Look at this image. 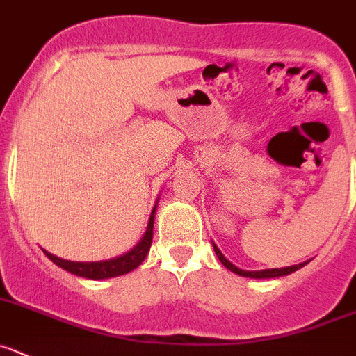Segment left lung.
<instances>
[{
	"mask_svg": "<svg viewBox=\"0 0 356 356\" xmlns=\"http://www.w3.org/2000/svg\"><path fill=\"white\" fill-rule=\"evenodd\" d=\"M212 245H213V250H216V255L219 257V261L222 262L224 266H226L227 270L233 271V273H236V275H240V277H247V278H278V277H285V275L294 273V271H298L299 268H302V266H306L309 262V261H305V262H301V264L287 266V268H271V270L245 271V270H240V268H238V266H234L231 261H227V259L224 257L222 252L219 250V247H217L213 241H212Z\"/></svg>",
	"mask_w": 356,
	"mask_h": 356,
	"instance_id": "8db88e82",
	"label": "left lung"
}]
</instances>
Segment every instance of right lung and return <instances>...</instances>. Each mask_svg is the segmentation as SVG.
Segmentation results:
<instances>
[{"label":"right lung","instance_id":"1","mask_svg":"<svg viewBox=\"0 0 356 356\" xmlns=\"http://www.w3.org/2000/svg\"><path fill=\"white\" fill-rule=\"evenodd\" d=\"M158 202L154 203L153 210H151L149 222H147L146 233L139 240V243L129 250L127 254L120 255V257L108 259V261H95V262H76L67 261V259L57 257V255L50 254L48 250H43V254L50 259L54 264H57L62 270L69 271V273L76 275V277L88 278V280H106V278L122 277V275L134 271L143 261L146 259L147 252L151 248V241H153V226H154V213H156Z\"/></svg>","mask_w":356,"mask_h":356}]
</instances>
